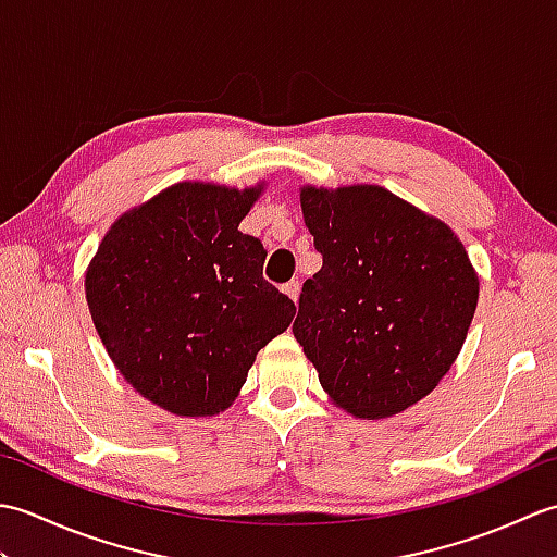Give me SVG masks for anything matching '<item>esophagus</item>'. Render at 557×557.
Instances as JSON below:
<instances>
[{
  "mask_svg": "<svg viewBox=\"0 0 557 557\" xmlns=\"http://www.w3.org/2000/svg\"><path fill=\"white\" fill-rule=\"evenodd\" d=\"M282 292H285L287 297H289L294 304H297V301H299V292H301V285H299L297 280H292V282H287L285 287H282Z\"/></svg>",
  "mask_w": 557,
  "mask_h": 557,
  "instance_id": "obj_1",
  "label": "esophagus"
}]
</instances>
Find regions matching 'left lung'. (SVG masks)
I'll return each instance as SVG.
<instances>
[{"label": "left lung", "instance_id": "1", "mask_svg": "<svg viewBox=\"0 0 557 557\" xmlns=\"http://www.w3.org/2000/svg\"><path fill=\"white\" fill-rule=\"evenodd\" d=\"M323 268L292 333L330 401L389 419L431 395L465 345L479 275L459 236L383 186H301Z\"/></svg>", "mask_w": 557, "mask_h": 557}]
</instances>
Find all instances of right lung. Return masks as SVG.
<instances>
[{
	"instance_id": "obj_1",
	"label": "right lung",
	"mask_w": 557,
	"mask_h": 557,
	"mask_svg": "<svg viewBox=\"0 0 557 557\" xmlns=\"http://www.w3.org/2000/svg\"><path fill=\"white\" fill-rule=\"evenodd\" d=\"M263 191L172 184L116 218L88 263L86 301L112 363L174 417L230 409L297 313L263 280V244L239 232Z\"/></svg>"
}]
</instances>
